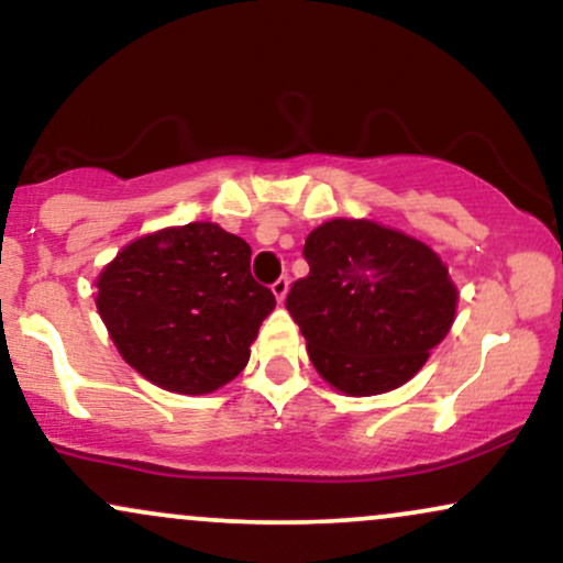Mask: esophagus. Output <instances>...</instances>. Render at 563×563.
<instances>
[{
    "label": "esophagus",
    "instance_id": "esophagus-1",
    "mask_svg": "<svg viewBox=\"0 0 563 563\" xmlns=\"http://www.w3.org/2000/svg\"><path fill=\"white\" fill-rule=\"evenodd\" d=\"M273 294H275L277 303L286 301V296H288V277H277V280L273 283Z\"/></svg>",
    "mask_w": 563,
    "mask_h": 563
}]
</instances>
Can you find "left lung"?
<instances>
[{
    "label": "left lung",
    "instance_id": "1",
    "mask_svg": "<svg viewBox=\"0 0 563 563\" xmlns=\"http://www.w3.org/2000/svg\"><path fill=\"white\" fill-rule=\"evenodd\" d=\"M309 275L286 307L314 371L349 397L416 376L455 322L457 288L429 245L371 219H331L307 235Z\"/></svg>",
    "mask_w": 563,
    "mask_h": 563
}]
</instances>
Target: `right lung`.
<instances>
[{
	"label": "right lung",
	"mask_w": 563,
	"mask_h": 563,
	"mask_svg": "<svg viewBox=\"0 0 563 563\" xmlns=\"http://www.w3.org/2000/svg\"><path fill=\"white\" fill-rule=\"evenodd\" d=\"M95 283L97 312L124 363L177 394L230 384L275 309L273 290L251 277V245L214 222L147 232Z\"/></svg>",
	"instance_id": "obj_1"
}]
</instances>
